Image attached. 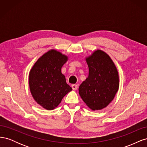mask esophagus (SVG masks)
Masks as SVG:
<instances>
[{
    "label": "esophagus",
    "mask_w": 147,
    "mask_h": 147,
    "mask_svg": "<svg viewBox=\"0 0 147 147\" xmlns=\"http://www.w3.org/2000/svg\"><path fill=\"white\" fill-rule=\"evenodd\" d=\"M72 88L73 90H77V88H78V86L77 85V84H72Z\"/></svg>",
    "instance_id": "obj_1"
}]
</instances>
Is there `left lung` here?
Returning <instances> with one entry per match:
<instances>
[{"instance_id": "left-lung-1", "label": "left lung", "mask_w": 147, "mask_h": 147, "mask_svg": "<svg viewBox=\"0 0 147 147\" xmlns=\"http://www.w3.org/2000/svg\"><path fill=\"white\" fill-rule=\"evenodd\" d=\"M86 61L89 75L79 86V94L89 108L101 110L113 100L118 90V70L110 56L100 50L86 57Z\"/></svg>"}]
</instances>
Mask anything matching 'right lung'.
<instances>
[{"instance_id":"obj_1","label":"right lung","mask_w":147,"mask_h":147,"mask_svg":"<svg viewBox=\"0 0 147 147\" xmlns=\"http://www.w3.org/2000/svg\"><path fill=\"white\" fill-rule=\"evenodd\" d=\"M67 56L55 50L45 53L31 69L29 83L31 94L37 103L47 110L57 107L63 97L72 91L61 68Z\"/></svg>"}]
</instances>
